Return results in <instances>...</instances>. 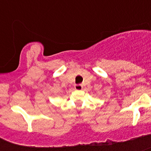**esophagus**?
Returning a JSON list of instances; mask_svg holds the SVG:
<instances>
[{
  "instance_id": "esophagus-1",
  "label": "esophagus",
  "mask_w": 151,
  "mask_h": 151,
  "mask_svg": "<svg viewBox=\"0 0 151 151\" xmlns=\"http://www.w3.org/2000/svg\"><path fill=\"white\" fill-rule=\"evenodd\" d=\"M83 88V86L82 85H75V89L76 90H82Z\"/></svg>"
}]
</instances>
